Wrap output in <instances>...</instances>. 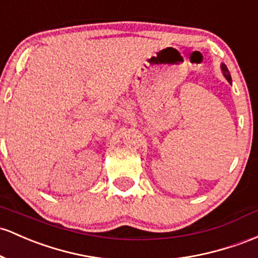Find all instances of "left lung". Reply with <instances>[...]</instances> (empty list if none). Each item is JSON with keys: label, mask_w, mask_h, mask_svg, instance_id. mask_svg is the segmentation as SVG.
<instances>
[{"label": "left lung", "mask_w": 258, "mask_h": 258, "mask_svg": "<svg viewBox=\"0 0 258 258\" xmlns=\"http://www.w3.org/2000/svg\"><path fill=\"white\" fill-rule=\"evenodd\" d=\"M222 70H223V73H224L225 78L228 79V82H229V83H231V77H230V73H229V70H228V67H226L225 64H222Z\"/></svg>", "instance_id": "1"}]
</instances>
